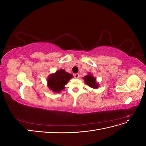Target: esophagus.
Returning a JSON list of instances; mask_svg holds the SVG:
<instances>
[{
    "instance_id": "34e87169",
    "label": "esophagus",
    "mask_w": 146,
    "mask_h": 146,
    "mask_svg": "<svg viewBox=\"0 0 146 146\" xmlns=\"http://www.w3.org/2000/svg\"><path fill=\"white\" fill-rule=\"evenodd\" d=\"M74 77L76 78H78L79 77V74H74Z\"/></svg>"
}]
</instances>
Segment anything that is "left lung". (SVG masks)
Masks as SVG:
<instances>
[{
  "mask_svg": "<svg viewBox=\"0 0 146 146\" xmlns=\"http://www.w3.org/2000/svg\"><path fill=\"white\" fill-rule=\"evenodd\" d=\"M83 78L85 83L88 86H90L92 88H98L99 85L96 83V79L93 76H92L91 75H88V76H85Z\"/></svg>",
  "mask_w": 146,
  "mask_h": 146,
  "instance_id": "8db88e82",
  "label": "left lung"
}]
</instances>
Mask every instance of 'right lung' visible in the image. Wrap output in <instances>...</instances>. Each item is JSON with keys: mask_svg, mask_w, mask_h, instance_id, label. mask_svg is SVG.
Returning a JSON list of instances; mask_svg holds the SVG:
<instances>
[{"mask_svg": "<svg viewBox=\"0 0 146 146\" xmlns=\"http://www.w3.org/2000/svg\"><path fill=\"white\" fill-rule=\"evenodd\" d=\"M72 77V74L61 69L49 76L47 80L48 86L55 92H59L64 89V86Z\"/></svg>", "mask_w": 146, "mask_h": 146, "instance_id": "right-lung-1", "label": "right lung"}]
</instances>
